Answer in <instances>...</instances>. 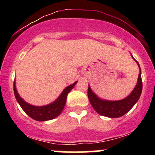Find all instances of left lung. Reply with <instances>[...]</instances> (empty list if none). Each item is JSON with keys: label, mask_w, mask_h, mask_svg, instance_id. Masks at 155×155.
I'll use <instances>...</instances> for the list:
<instances>
[{"label": "left lung", "mask_w": 155, "mask_h": 155, "mask_svg": "<svg viewBox=\"0 0 155 155\" xmlns=\"http://www.w3.org/2000/svg\"><path fill=\"white\" fill-rule=\"evenodd\" d=\"M137 63H138L140 69V74L138 78V82H137L136 87L134 88L133 91L131 92L130 95L127 96L126 98L123 99V100L117 101L101 100V99L98 98L93 93L90 86L88 87L87 95L89 101H90V104H91L94 109L99 114L104 117H110V118H118V117L123 116L126 113H127L133 107V106L136 104L137 101H138L142 92L143 84H142L141 71H140V65L138 62H137Z\"/></svg>", "instance_id": "left-lung-1"}]
</instances>
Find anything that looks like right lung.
I'll return each instance as SVG.
<instances>
[{
  "mask_svg": "<svg viewBox=\"0 0 155 155\" xmlns=\"http://www.w3.org/2000/svg\"><path fill=\"white\" fill-rule=\"evenodd\" d=\"M76 83H77V81H76L75 83L70 85V86L67 87L63 90V92H62L60 97L54 102L44 106H32V105L28 104L25 101H23L19 97L18 92L17 91L15 82H14V92H15L16 99H17L19 104L20 105L21 108H22L23 111L25 112L30 117L33 119V120L42 122V121L52 120V119L56 118L57 117L59 116L60 114H61L62 111H63L65 103H66L68 94L74 88V87L75 86Z\"/></svg>",
  "mask_w": 155,
  "mask_h": 155,
  "instance_id": "right-lung-1",
  "label": "right lung"
}]
</instances>
